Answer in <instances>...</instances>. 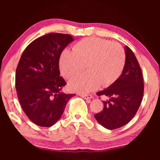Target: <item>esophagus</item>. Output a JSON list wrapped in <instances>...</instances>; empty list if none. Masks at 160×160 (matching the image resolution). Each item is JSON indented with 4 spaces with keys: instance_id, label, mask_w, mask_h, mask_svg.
I'll use <instances>...</instances> for the list:
<instances>
[{
    "instance_id": "34e87169",
    "label": "esophagus",
    "mask_w": 160,
    "mask_h": 160,
    "mask_svg": "<svg viewBox=\"0 0 160 160\" xmlns=\"http://www.w3.org/2000/svg\"><path fill=\"white\" fill-rule=\"evenodd\" d=\"M80 96L85 100H89V99H91L92 98V95H83V94H81Z\"/></svg>"
}]
</instances>
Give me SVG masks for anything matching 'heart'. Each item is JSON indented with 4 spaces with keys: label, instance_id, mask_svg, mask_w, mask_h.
Masks as SVG:
<instances>
[{
    "label": "heart",
    "instance_id": "heart-1",
    "mask_svg": "<svg viewBox=\"0 0 160 160\" xmlns=\"http://www.w3.org/2000/svg\"><path fill=\"white\" fill-rule=\"evenodd\" d=\"M126 54L118 43L100 38H86L73 47V52L65 49L60 58L61 73L71 78L79 73L86 65L87 72L70 81L71 90L88 93L100 85L106 87L113 84L125 65Z\"/></svg>",
    "mask_w": 160,
    "mask_h": 160
}]
</instances>
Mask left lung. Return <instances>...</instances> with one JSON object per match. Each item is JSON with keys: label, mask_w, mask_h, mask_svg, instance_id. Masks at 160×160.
<instances>
[{"label": "left lung", "mask_w": 160, "mask_h": 160, "mask_svg": "<svg viewBox=\"0 0 160 160\" xmlns=\"http://www.w3.org/2000/svg\"><path fill=\"white\" fill-rule=\"evenodd\" d=\"M126 62L122 75L98 96H106L103 109L94 117L108 130L122 128L132 119L138 110L143 95V78L140 65L132 50L125 47Z\"/></svg>", "instance_id": "obj_1"}]
</instances>
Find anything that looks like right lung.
Listing matches in <instances>:
<instances>
[{
	"label": "right lung",
	"instance_id": "add662e5",
	"mask_svg": "<svg viewBox=\"0 0 160 160\" xmlns=\"http://www.w3.org/2000/svg\"><path fill=\"white\" fill-rule=\"evenodd\" d=\"M73 39L69 34L51 32L32 41L22 54L15 86L26 116L37 125L51 127L60 119L75 94L60 92L66 82L60 76L59 61Z\"/></svg>",
	"mask_w": 160,
	"mask_h": 160
}]
</instances>
